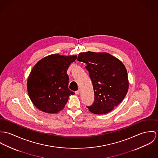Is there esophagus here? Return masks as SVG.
<instances>
[{
	"mask_svg": "<svg viewBox=\"0 0 158 158\" xmlns=\"http://www.w3.org/2000/svg\"><path fill=\"white\" fill-rule=\"evenodd\" d=\"M75 93H76V94H79L80 93V89H79V90L75 91Z\"/></svg>",
	"mask_w": 158,
	"mask_h": 158,
	"instance_id": "esophagus-1",
	"label": "esophagus"
}]
</instances>
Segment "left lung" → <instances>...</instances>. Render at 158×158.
<instances>
[{
    "label": "left lung",
    "instance_id": "1",
    "mask_svg": "<svg viewBox=\"0 0 158 158\" xmlns=\"http://www.w3.org/2000/svg\"><path fill=\"white\" fill-rule=\"evenodd\" d=\"M77 60L87 64L92 81L94 102L87 106L94 114L112 111L125 97L129 87L127 71L122 61L106 52L79 53Z\"/></svg>",
    "mask_w": 158,
    "mask_h": 158
}]
</instances>
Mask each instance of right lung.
<instances>
[{"label": "right lung", "instance_id": "add662e5", "mask_svg": "<svg viewBox=\"0 0 158 158\" xmlns=\"http://www.w3.org/2000/svg\"><path fill=\"white\" fill-rule=\"evenodd\" d=\"M77 55L53 54L39 60L27 79L28 96L37 108L47 113H57L67 104L74 93L69 89L67 74Z\"/></svg>", "mask_w": 158, "mask_h": 158}]
</instances>
